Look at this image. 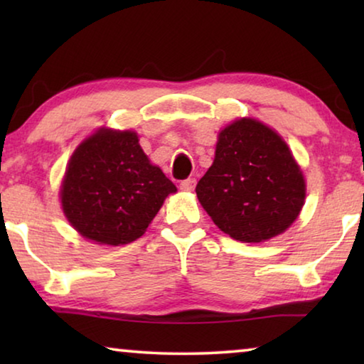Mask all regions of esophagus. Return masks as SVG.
Segmentation results:
<instances>
[{"instance_id": "obj_1", "label": "esophagus", "mask_w": 364, "mask_h": 364, "mask_svg": "<svg viewBox=\"0 0 364 364\" xmlns=\"http://www.w3.org/2000/svg\"><path fill=\"white\" fill-rule=\"evenodd\" d=\"M196 188V178H188L180 183V189L183 191H193Z\"/></svg>"}]
</instances>
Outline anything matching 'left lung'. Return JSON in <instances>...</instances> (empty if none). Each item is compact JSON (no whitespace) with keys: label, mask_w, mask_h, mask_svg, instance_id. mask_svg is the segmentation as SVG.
<instances>
[{"label":"left lung","mask_w":364,"mask_h":364,"mask_svg":"<svg viewBox=\"0 0 364 364\" xmlns=\"http://www.w3.org/2000/svg\"><path fill=\"white\" fill-rule=\"evenodd\" d=\"M196 193L221 231L241 242H263L297 220L305 180L278 133L239 119L220 132L213 164Z\"/></svg>","instance_id":"left-lung-1"}]
</instances>
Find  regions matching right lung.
Segmentation results:
<instances>
[{
	"mask_svg": "<svg viewBox=\"0 0 364 364\" xmlns=\"http://www.w3.org/2000/svg\"><path fill=\"white\" fill-rule=\"evenodd\" d=\"M176 186L149 162L134 132L101 128L72 154L60 186L70 225L97 244L136 241Z\"/></svg>",
	"mask_w": 364,
	"mask_h": 364,
	"instance_id": "right-lung-1",
	"label": "right lung"
}]
</instances>
